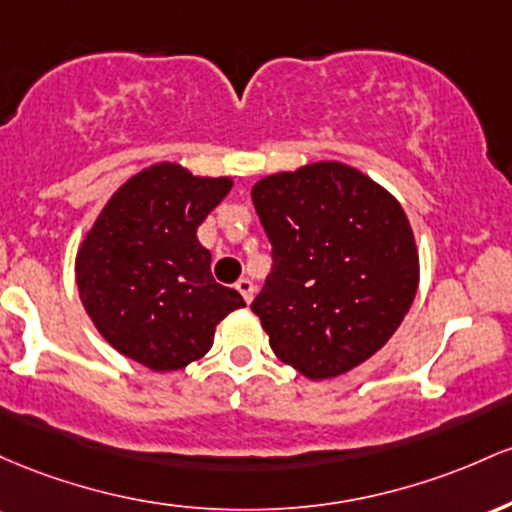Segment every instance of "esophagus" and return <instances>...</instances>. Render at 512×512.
<instances>
[{
    "label": "esophagus",
    "instance_id": "esophagus-1",
    "mask_svg": "<svg viewBox=\"0 0 512 512\" xmlns=\"http://www.w3.org/2000/svg\"><path fill=\"white\" fill-rule=\"evenodd\" d=\"M239 290V295L244 297V302H251L254 300V283H251L249 278H241L237 280V285H234Z\"/></svg>",
    "mask_w": 512,
    "mask_h": 512
}]
</instances>
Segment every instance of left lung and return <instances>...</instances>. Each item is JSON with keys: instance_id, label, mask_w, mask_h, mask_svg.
Returning <instances> with one entry per match:
<instances>
[{"instance_id": "obj_1", "label": "left lung", "mask_w": 512, "mask_h": 512, "mask_svg": "<svg viewBox=\"0 0 512 512\" xmlns=\"http://www.w3.org/2000/svg\"><path fill=\"white\" fill-rule=\"evenodd\" d=\"M273 275L251 309L273 353L307 380H333L380 350L421 280L409 217L355 166L314 162L251 188Z\"/></svg>"}]
</instances>
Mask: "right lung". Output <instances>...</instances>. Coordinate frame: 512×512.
<instances>
[{"label":"right lung","instance_id":"obj_1","mask_svg":"<svg viewBox=\"0 0 512 512\" xmlns=\"http://www.w3.org/2000/svg\"><path fill=\"white\" fill-rule=\"evenodd\" d=\"M232 176H195L157 162L106 200L74 258L79 300L120 355L152 372H176L203 358L215 326L246 307L212 280L198 227L232 191Z\"/></svg>","mask_w":512,"mask_h":512}]
</instances>
